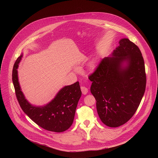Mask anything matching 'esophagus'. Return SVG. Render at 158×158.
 I'll list each match as a JSON object with an SVG mask.
<instances>
[{"instance_id":"obj_1","label":"esophagus","mask_w":158,"mask_h":158,"mask_svg":"<svg viewBox=\"0 0 158 158\" xmlns=\"http://www.w3.org/2000/svg\"><path fill=\"white\" fill-rule=\"evenodd\" d=\"M81 90L83 94H84V95L88 93V88L85 87V86H81Z\"/></svg>"}]
</instances>
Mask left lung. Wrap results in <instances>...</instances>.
Returning <instances> with one entry per match:
<instances>
[{
    "label": "left lung",
    "instance_id": "8db88e82",
    "mask_svg": "<svg viewBox=\"0 0 158 158\" xmlns=\"http://www.w3.org/2000/svg\"><path fill=\"white\" fill-rule=\"evenodd\" d=\"M112 55L102 59L88 77L100 118L114 128L127 123L135 114L147 78L142 53L128 39H122ZM124 61L127 63L125 67L122 66Z\"/></svg>",
    "mask_w": 158,
    "mask_h": 158
}]
</instances>
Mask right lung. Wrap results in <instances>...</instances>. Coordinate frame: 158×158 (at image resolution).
Instances as JSON below:
<instances>
[{"label":"right lung","instance_id":"right-lung-1","mask_svg":"<svg viewBox=\"0 0 158 158\" xmlns=\"http://www.w3.org/2000/svg\"><path fill=\"white\" fill-rule=\"evenodd\" d=\"M22 56L23 55H21L15 63L12 80L16 98L23 111L38 126L47 131L61 133L67 130L72 125L77 104L81 95L79 82L64 87L55 98L44 106H34L25 99L18 81L17 69Z\"/></svg>","mask_w":158,"mask_h":158}]
</instances>
